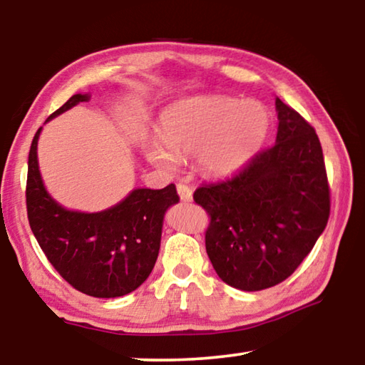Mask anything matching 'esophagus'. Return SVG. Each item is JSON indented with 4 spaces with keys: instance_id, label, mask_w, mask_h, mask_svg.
<instances>
[{
    "instance_id": "1",
    "label": "esophagus",
    "mask_w": 365,
    "mask_h": 365,
    "mask_svg": "<svg viewBox=\"0 0 365 365\" xmlns=\"http://www.w3.org/2000/svg\"><path fill=\"white\" fill-rule=\"evenodd\" d=\"M177 193L180 196L182 201H191L193 200V191H191L190 187H187L185 183H178L177 185Z\"/></svg>"
}]
</instances>
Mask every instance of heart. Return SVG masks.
I'll use <instances>...</instances> for the list:
<instances>
[{"label":"heart","mask_w":365,"mask_h":365,"mask_svg":"<svg viewBox=\"0 0 365 365\" xmlns=\"http://www.w3.org/2000/svg\"><path fill=\"white\" fill-rule=\"evenodd\" d=\"M270 114L257 101L197 96L174 103L160 115L159 138L148 145V158L159 168H174V158H191L207 175L242 169L265 140Z\"/></svg>","instance_id":"b5f03b06"}]
</instances>
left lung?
<instances>
[{"label": "left lung", "mask_w": 365, "mask_h": 365, "mask_svg": "<svg viewBox=\"0 0 365 365\" xmlns=\"http://www.w3.org/2000/svg\"><path fill=\"white\" fill-rule=\"evenodd\" d=\"M277 140L225 180L193 195L211 222L206 251L227 285L259 292L287 280L324 232L330 188L322 146L304 117L275 100Z\"/></svg>", "instance_id": "left-lung-1"}]
</instances>
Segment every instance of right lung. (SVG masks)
Here are the masks:
<instances>
[{"instance_id":"1","label":"right lung","mask_w":365,"mask_h":365,"mask_svg":"<svg viewBox=\"0 0 365 365\" xmlns=\"http://www.w3.org/2000/svg\"><path fill=\"white\" fill-rule=\"evenodd\" d=\"M88 100L90 95H73L49 119ZM40 132L41 128L30 146L26 188L29 224L40 248L78 292L93 298L132 293L156 264L164 214L178 202L175 185L163 190L137 188L101 212L69 211L43 185L36 159Z\"/></svg>"}]
</instances>
